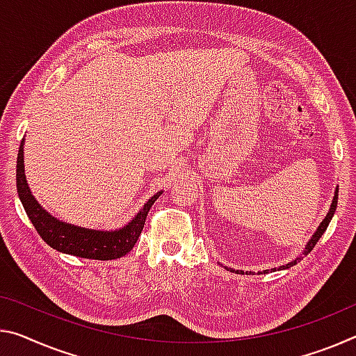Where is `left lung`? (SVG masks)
<instances>
[{"label": "left lung", "mask_w": 356, "mask_h": 356, "mask_svg": "<svg viewBox=\"0 0 356 356\" xmlns=\"http://www.w3.org/2000/svg\"><path fill=\"white\" fill-rule=\"evenodd\" d=\"M337 193H339V190H336V195H334V200H332V204H331V209H330V212H328V216L325 217V220L323 222H321V225L318 227V229L315 231V234L312 236V239H310L309 242H307V247H306V250H304V255H307V253H310L312 252V249L315 247V244H317L318 242V239L321 238V234L325 233V229L328 228V225H330V222H331V218H332V216H334V212H336V207H337ZM301 258H296L295 261H291V263H286L285 266H280L279 269H286V268H291V266H295V264L300 261ZM231 273H239V270H234V269H229ZM270 270H274V269H270ZM242 273V270H241ZM264 273H268V270H264ZM249 274V273H247Z\"/></svg>", "instance_id": "1"}]
</instances>
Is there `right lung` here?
<instances>
[{
	"instance_id": "right-lung-1",
	"label": "right lung",
	"mask_w": 356,
	"mask_h": 356,
	"mask_svg": "<svg viewBox=\"0 0 356 356\" xmlns=\"http://www.w3.org/2000/svg\"><path fill=\"white\" fill-rule=\"evenodd\" d=\"M17 193L24 204L28 218L46 244L52 249L88 259H115L133 249L138 242L140 231L144 228L145 218L150 207L160 193L152 196L136 217L127 227L117 231H95L79 228L74 225L63 223L54 218L49 212L38 204L35 196L28 188L24 171V140H22L19 155H17Z\"/></svg>"
}]
</instances>
